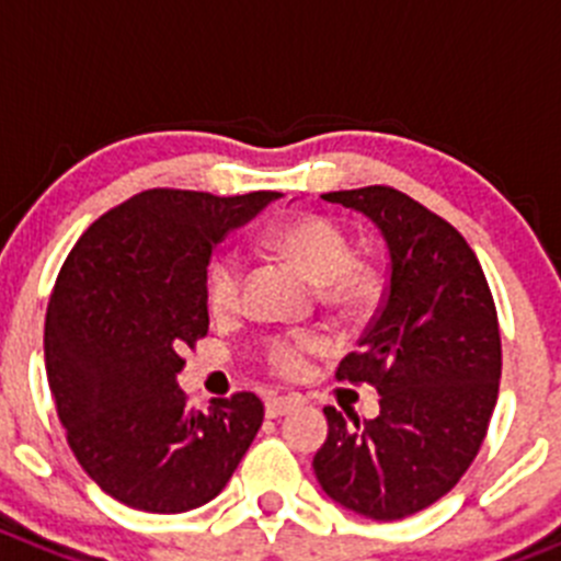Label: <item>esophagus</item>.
I'll use <instances>...</instances> for the list:
<instances>
[{"label":"esophagus","instance_id":"esophagus-1","mask_svg":"<svg viewBox=\"0 0 561 561\" xmlns=\"http://www.w3.org/2000/svg\"><path fill=\"white\" fill-rule=\"evenodd\" d=\"M296 407V401L293 399H282V396H271L268 401H265V415L268 417H282L287 415V412Z\"/></svg>","mask_w":561,"mask_h":561}]
</instances>
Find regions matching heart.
Masks as SVG:
<instances>
[{
    "label": "heart",
    "mask_w": 561,
    "mask_h": 561,
    "mask_svg": "<svg viewBox=\"0 0 561 561\" xmlns=\"http://www.w3.org/2000/svg\"><path fill=\"white\" fill-rule=\"evenodd\" d=\"M265 243L290 256L298 268L316 282L318 298L340 316H359L381 296V271L370 256L354 254L343 229L323 216H298L276 224L265 232ZM245 263L229 251L209 265L204 279V301L216 318H229L243 301ZM318 334H279L265 343V363L279 376H298L307 365V354L321 352Z\"/></svg>",
    "instance_id": "1"
}]
</instances>
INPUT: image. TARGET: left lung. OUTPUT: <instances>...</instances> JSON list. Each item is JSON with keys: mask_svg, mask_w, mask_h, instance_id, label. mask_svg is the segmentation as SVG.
<instances>
[{"mask_svg": "<svg viewBox=\"0 0 561 561\" xmlns=\"http://www.w3.org/2000/svg\"><path fill=\"white\" fill-rule=\"evenodd\" d=\"M363 213L387 245L381 305L337 379L368 381L379 415L323 407L329 437L312 459L323 493L370 520L426 510L462 479L484 443L501 379L493 293L462 234L407 193L374 185L323 193Z\"/></svg>", "mask_w": 561, "mask_h": 561, "instance_id": "left-lung-1", "label": "left lung"}]
</instances>
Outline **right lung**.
<instances>
[{
    "label": "right lung",
    "mask_w": 561,
    "mask_h": 561,
    "mask_svg": "<svg viewBox=\"0 0 561 561\" xmlns=\"http://www.w3.org/2000/svg\"><path fill=\"white\" fill-rule=\"evenodd\" d=\"M282 193L144 191L62 263L46 310V379L68 446L115 501L180 515L221 493L263 426L254 392L191 410L176 374L207 334L213 249Z\"/></svg>",
    "instance_id": "1"
}]
</instances>
